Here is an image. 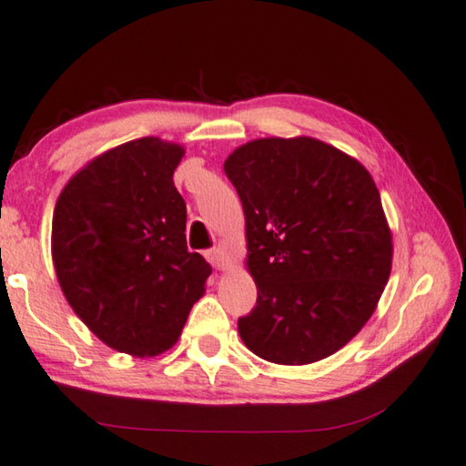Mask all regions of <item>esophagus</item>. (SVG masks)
Returning <instances> with one entry per match:
<instances>
[{"mask_svg":"<svg viewBox=\"0 0 466 466\" xmlns=\"http://www.w3.org/2000/svg\"><path fill=\"white\" fill-rule=\"evenodd\" d=\"M206 258H208L216 268H219V270H224V268L228 267V258H226V255H224V252L219 250V248L208 250V252H206Z\"/></svg>","mask_w":466,"mask_h":466,"instance_id":"esophagus-1","label":"esophagus"}]
</instances>
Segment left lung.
<instances>
[{
	"instance_id": "obj_1",
	"label": "left lung",
	"mask_w": 466,
	"mask_h": 466,
	"mask_svg": "<svg viewBox=\"0 0 466 466\" xmlns=\"http://www.w3.org/2000/svg\"><path fill=\"white\" fill-rule=\"evenodd\" d=\"M247 219L257 308L238 319L247 349L309 365L349 344L391 275L393 236L373 177L311 137L257 138L226 158Z\"/></svg>"
}]
</instances>
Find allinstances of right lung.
<instances>
[{"mask_svg": "<svg viewBox=\"0 0 466 466\" xmlns=\"http://www.w3.org/2000/svg\"><path fill=\"white\" fill-rule=\"evenodd\" d=\"M185 148L157 137L101 152L61 191L50 252L65 299L109 349L148 359L179 340L209 262L187 250L173 183Z\"/></svg>", "mask_w": 466, "mask_h": 466, "instance_id": "right-lung-1", "label": "right lung"}]
</instances>
